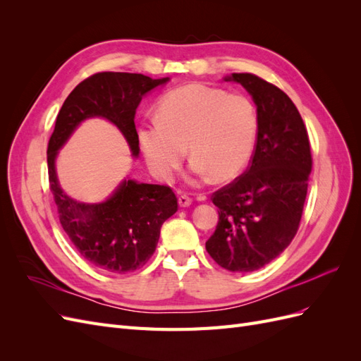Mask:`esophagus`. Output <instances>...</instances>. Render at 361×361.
Wrapping results in <instances>:
<instances>
[{
    "label": "esophagus",
    "instance_id": "esophagus-1",
    "mask_svg": "<svg viewBox=\"0 0 361 361\" xmlns=\"http://www.w3.org/2000/svg\"><path fill=\"white\" fill-rule=\"evenodd\" d=\"M191 197H188L187 194H180L179 195V206H182V207H185V206H190L191 204Z\"/></svg>",
    "mask_w": 361,
    "mask_h": 361
}]
</instances>
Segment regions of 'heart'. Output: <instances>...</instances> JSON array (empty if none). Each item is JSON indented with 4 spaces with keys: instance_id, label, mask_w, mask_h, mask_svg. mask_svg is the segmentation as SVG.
<instances>
[{
    "instance_id": "1",
    "label": "heart",
    "mask_w": 361,
    "mask_h": 361,
    "mask_svg": "<svg viewBox=\"0 0 361 361\" xmlns=\"http://www.w3.org/2000/svg\"><path fill=\"white\" fill-rule=\"evenodd\" d=\"M138 130V141L154 176L167 182L179 169L187 145L200 178L231 180L255 155L259 135L257 108L250 97L216 87L188 84L171 90Z\"/></svg>"
}]
</instances>
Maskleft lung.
<instances>
[{"label":"left lung","mask_w":361,"mask_h":361,"mask_svg":"<svg viewBox=\"0 0 361 361\" xmlns=\"http://www.w3.org/2000/svg\"><path fill=\"white\" fill-rule=\"evenodd\" d=\"M253 96L259 135L248 169L211 195L218 224L206 250L232 272L274 260L297 235L312 171L307 129L290 97L255 73H232Z\"/></svg>","instance_id":"8db88e82"}]
</instances>
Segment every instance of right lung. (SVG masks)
<instances>
[{"instance_id": "add662e5", "label": "right lung", "mask_w": 361, "mask_h": 361, "mask_svg": "<svg viewBox=\"0 0 361 361\" xmlns=\"http://www.w3.org/2000/svg\"><path fill=\"white\" fill-rule=\"evenodd\" d=\"M169 78L141 73L99 72L81 81L66 97L49 138L48 178L63 231L92 265L116 274L133 272L155 253L162 223L178 211V197L167 185L125 180L104 203L85 204L60 188L54 161L57 150L87 117H105L120 130L138 155L135 110L149 90Z\"/></svg>"}]
</instances>
